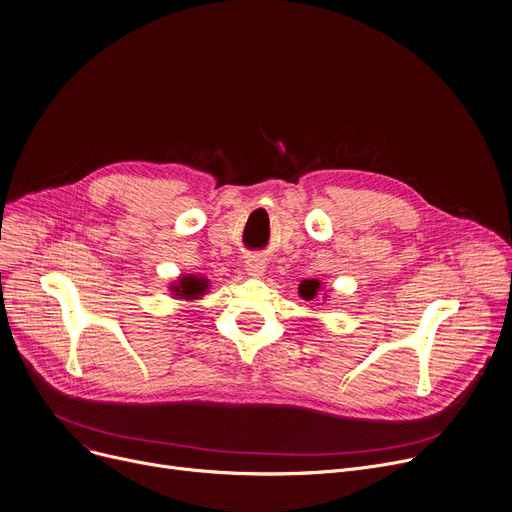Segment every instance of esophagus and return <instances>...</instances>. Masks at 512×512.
I'll use <instances>...</instances> for the list:
<instances>
[{
    "label": "esophagus",
    "instance_id": "obj_1",
    "mask_svg": "<svg viewBox=\"0 0 512 512\" xmlns=\"http://www.w3.org/2000/svg\"><path fill=\"white\" fill-rule=\"evenodd\" d=\"M247 267H249V272H253V274H261V272L265 270V261H263V259H259V257H251V259L247 261Z\"/></svg>",
    "mask_w": 512,
    "mask_h": 512
}]
</instances>
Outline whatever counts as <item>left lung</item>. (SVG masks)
Here are the masks:
<instances>
[{
    "instance_id": "obj_1",
    "label": "left lung",
    "mask_w": 512,
    "mask_h": 512,
    "mask_svg": "<svg viewBox=\"0 0 512 512\" xmlns=\"http://www.w3.org/2000/svg\"><path fill=\"white\" fill-rule=\"evenodd\" d=\"M317 290H319V280H303L299 286V292L305 301H313L317 297Z\"/></svg>"
}]
</instances>
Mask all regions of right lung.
<instances>
[{
	"label": "right lung",
	"instance_id": "1",
	"mask_svg": "<svg viewBox=\"0 0 512 512\" xmlns=\"http://www.w3.org/2000/svg\"><path fill=\"white\" fill-rule=\"evenodd\" d=\"M207 288V280L205 278H197V276H186L180 278L178 286H174V294L176 297H186V299H197L199 294H203Z\"/></svg>",
	"mask_w": 512,
	"mask_h": 512
}]
</instances>
